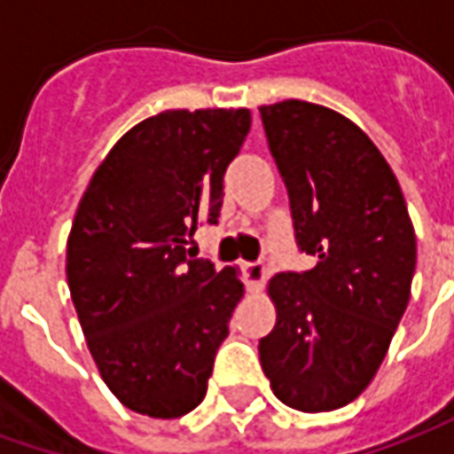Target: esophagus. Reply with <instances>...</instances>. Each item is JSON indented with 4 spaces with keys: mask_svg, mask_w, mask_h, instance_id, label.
I'll return each mask as SVG.
<instances>
[{
    "mask_svg": "<svg viewBox=\"0 0 454 454\" xmlns=\"http://www.w3.org/2000/svg\"><path fill=\"white\" fill-rule=\"evenodd\" d=\"M243 275H246V285L250 294H257L267 279V267L262 262H246L243 265Z\"/></svg>",
    "mask_w": 454,
    "mask_h": 454,
    "instance_id": "1",
    "label": "esophagus"
}]
</instances>
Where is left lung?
<instances>
[{
  "instance_id": "8db88e82",
  "label": "left lung",
  "mask_w": 454,
  "mask_h": 454,
  "mask_svg": "<svg viewBox=\"0 0 454 454\" xmlns=\"http://www.w3.org/2000/svg\"><path fill=\"white\" fill-rule=\"evenodd\" d=\"M289 192L296 243L318 262L279 272L260 340L275 396L304 413L335 411L370 387L411 299L416 233L399 179L367 133L321 104L260 106Z\"/></svg>"
}]
</instances>
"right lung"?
Here are the masks:
<instances>
[{"instance_id":"right-lung-1","label":"right lung","mask_w":454,"mask_h":454,"mask_svg":"<svg viewBox=\"0 0 454 454\" xmlns=\"http://www.w3.org/2000/svg\"><path fill=\"white\" fill-rule=\"evenodd\" d=\"M247 109H175L123 133L84 189L67 236V285L97 370L126 409L179 419L207 396L243 296L236 267L187 255L216 223Z\"/></svg>"}]
</instances>
